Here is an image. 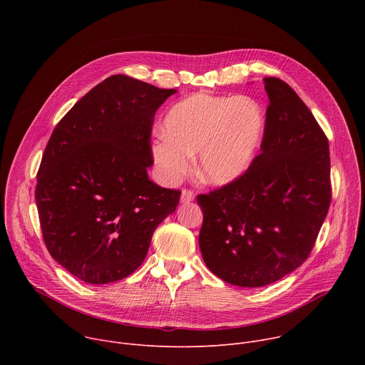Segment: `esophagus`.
Returning a JSON list of instances; mask_svg holds the SVG:
<instances>
[{"label": "esophagus", "mask_w": 365, "mask_h": 365, "mask_svg": "<svg viewBox=\"0 0 365 365\" xmlns=\"http://www.w3.org/2000/svg\"><path fill=\"white\" fill-rule=\"evenodd\" d=\"M193 199H195L193 190H190V189H183V190H182V195H180V202H182V203H189V202H192Z\"/></svg>", "instance_id": "esophagus-1"}]
</instances>
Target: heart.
Listing matches in <instances>:
<instances>
[{
	"instance_id": "b5f03b06",
	"label": "heart",
	"mask_w": 365,
	"mask_h": 365,
	"mask_svg": "<svg viewBox=\"0 0 365 365\" xmlns=\"http://www.w3.org/2000/svg\"><path fill=\"white\" fill-rule=\"evenodd\" d=\"M266 114L250 96L193 93L169 110L153 158L168 180H178L197 153L196 172L210 185H230L251 166L263 141Z\"/></svg>"
}]
</instances>
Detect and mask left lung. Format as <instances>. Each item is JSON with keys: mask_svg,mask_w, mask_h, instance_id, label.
<instances>
[{"mask_svg": "<svg viewBox=\"0 0 365 365\" xmlns=\"http://www.w3.org/2000/svg\"><path fill=\"white\" fill-rule=\"evenodd\" d=\"M259 153L235 182L197 196L199 247L215 276L240 287L272 284L303 264L331 203L329 143L299 95L264 78Z\"/></svg>", "mask_w": 365, "mask_h": 365, "instance_id": "left-lung-1", "label": "left lung"}]
</instances>
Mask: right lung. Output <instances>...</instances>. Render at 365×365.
<instances>
[{
    "instance_id": "add662e5",
    "label": "right lung",
    "mask_w": 365,
    "mask_h": 365,
    "mask_svg": "<svg viewBox=\"0 0 365 365\" xmlns=\"http://www.w3.org/2000/svg\"><path fill=\"white\" fill-rule=\"evenodd\" d=\"M176 93L113 75L59 121L43 153L36 205L56 262L91 284L140 267L154 230L176 211L180 190L148 179L155 111Z\"/></svg>"
}]
</instances>
